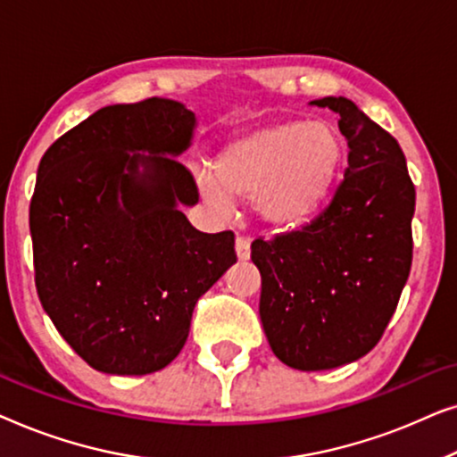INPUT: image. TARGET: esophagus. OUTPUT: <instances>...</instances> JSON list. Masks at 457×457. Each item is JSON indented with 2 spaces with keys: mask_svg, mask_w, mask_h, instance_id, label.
Masks as SVG:
<instances>
[{
  "mask_svg": "<svg viewBox=\"0 0 457 457\" xmlns=\"http://www.w3.org/2000/svg\"><path fill=\"white\" fill-rule=\"evenodd\" d=\"M235 252H237V258H239L241 262L249 260V253H252V241L247 239V237H237L235 241Z\"/></svg>",
  "mask_w": 457,
  "mask_h": 457,
  "instance_id": "1",
  "label": "esophagus"
}]
</instances>
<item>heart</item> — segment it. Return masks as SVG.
<instances>
[{
  "label": "heart",
  "instance_id": "b5f03b06",
  "mask_svg": "<svg viewBox=\"0 0 457 457\" xmlns=\"http://www.w3.org/2000/svg\"><path fill=\"white\" fill-rule=\"evenodd\" d=\"M345 147L327 120H280L224 143L210 172L197 177L205 202L222 210L227 197H252L266 222L297 227L333 195Z\"/></svg>",
  "mask_w": 457,
  "mask_h": 457
}]
</instances>
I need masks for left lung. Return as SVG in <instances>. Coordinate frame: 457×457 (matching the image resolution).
Segmentation results:
<instances>
[{
	"instance_id": "left-lung-1",
	"label": "left lung",
	"mask_w": 457,
	"mask_h": 457,
	"mask_svg": "<svg viewBox=\"0 0 457 457\" xmlns=\"http://www.w3.org/2000/svg\"><path fill=\"white\" fill-rule=\"evenodd\" d=\"M339 114L347 168L320 216L252 243L260 318L272 352L297 370H330L377 345L411 268L416 189L399 143L352 99L312 102Z\"/></svg>"
}]
</instances>
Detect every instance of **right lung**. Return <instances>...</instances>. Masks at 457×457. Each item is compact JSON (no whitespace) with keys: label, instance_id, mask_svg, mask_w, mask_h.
<instances>
[{"label":"right lung","instance_id":"1","mask_svg":"<svg viewBox=\"0 0 457 457\" xmlns=\"http://www.w3.org/2000/svg\"><path fill=\"white\" fill-rule=\"evenodd\" d=\"M193 129L195 114L174 99L105 105L39 162L29 214L37 293L99 372L141 377L170 364L197 299L237 262L230 230L199 233L179 210L199 199L177 160Z\"/></svg>","mask_w":457,"mask_h":457}]
</instances>
